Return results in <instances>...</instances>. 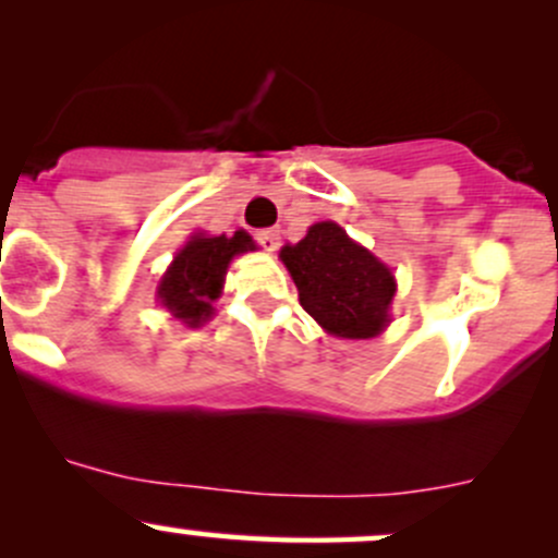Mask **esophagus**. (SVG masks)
I'll list each match as a JSON object with an SVG mask.
<instances>
[{
	"mask_svg": "<svg viewBox=\"0 0 558 558\" xmlns=\"http://www.w3.org/2000/svg\"><path fill=\"white\" fill-rule=\"evenodd\" d=\"M256 243L262 245L264 251H278L280 229H262V232H256Z\"/></svg>",
	"mask_w": 558,
	"mask_h": 558,
	"instance_id": "obj_1",
	"label": "esophagus"
}]
</instances>
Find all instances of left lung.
Listing matches in <instances>:
<instances>
[{
  "label": "left lung",
  "instance_id": "8db88e82",
  "mask_svg": "<svg viewBox=\"0 0 558 558\" xmlns=\"http://www.w3.org/2000/svg\"><path fill=\"white\" fill-rule=\"evenodd\" d=\"M280 262L300 291V305L342 340H369L386 329L397 280L378 256L359 245L335 221L307 229L294 245L280 247Z\"/></svg>",
  "mask_w": 558,
  "mask_h": 558
}]
</instances>
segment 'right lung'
Returning a JSON list of instances; mask_svg holds the SVG:
<instances>
[{"label": "right lung", "instance_id": "right-lung-1", "mask_svg": "<svg viewBox=\"0 0 558 558\" xmlns=\"http://www.w3.org/2000/svg\"><path fill=\"white\" fill-rule=\"evenodd\" d=\"M247 251H256V243L243 229H238L232 238L194 234L174 253L165 278L159 280L156 296L185 326H202L213 315V302L221 296L229 262Z\"/></svg>", "mask_w": 558, "mask_h": 558}]
</instances>
